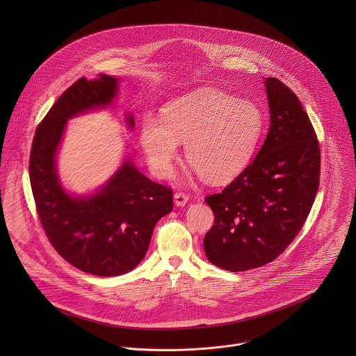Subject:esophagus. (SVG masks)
<instances>
[{"mask_svg": "<svg viewBox=\"0 0 356 356\" xmlns=\"http://www.w3.org/2000/svg\"><path fill=\"white\" fill-rule=\"evenodd\" d=\"M188 200H189V196H188L186 193L177 192V193L174 195V202H175L177 205H179V207H184L185 204L188 203Z\"/></svg>", "mask_w": 356, "mask_h": 356, "instance_id": "esophagus-1", "label": "esophagus"}]
</instances>
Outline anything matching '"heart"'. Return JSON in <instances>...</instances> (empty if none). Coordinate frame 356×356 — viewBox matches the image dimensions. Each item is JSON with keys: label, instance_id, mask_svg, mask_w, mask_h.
Instances as JSON below:
<instances>
[{"label": "heart", "instance_id": "b5f03b06", "mask_svg": "<svg viewBox=\"0 0 356 356\" xmlns=\"http://www.w3.org/2000/svg\"><path fill=\"white\" fill-rule=\"evenodd\" d=\"M263 126V112L254 102L203 90L167 104L161 120L147 116L140 137L159 177L172 174L179 144H186L188 163L204 181L220 184L250 164Z\"/></svg>", "mask_w": 356, "mask_h": 356}]
</instances>
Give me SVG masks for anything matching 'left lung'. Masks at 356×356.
Returning a JSON list of instances; mask_svg holds the SVG:
<instances>
[{
	"mask_svg": "<svg viewBox=\"0 0 356 356\" xmlns=\"http://www.w3.org/2000/svg\"><path fill=\"white\" fill-rule=\"evenodd\" d=\"M268 134L251 164L220 193L205 197L215 215L204 237L208 260L233 273L264 266L302 230L319 188L321 152L298 96L267 78Z\"/></svg>",
	"mask_w": 356,
	"mask_h": 356,
	"instance_id": "left-lung-1",
	"label": "left lung"
}]
</instances>
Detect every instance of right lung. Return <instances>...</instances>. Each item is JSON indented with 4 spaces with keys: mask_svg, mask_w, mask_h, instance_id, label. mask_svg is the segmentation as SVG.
Wrapping results in <instances>:
<instances>
[{
    "mask_svg": "<svg viewBox=\"0 0 356 356\" xmlns=\"http://www.w3.org/2000/svg\"><path fill=\"white\" fill-rule=\"evenodd\" d=\"M118 81L102 74L74 82L37 127L30 182L42 229L64 260L100 277L133 270L147 254L153 227L172 209V189L141 174L130 160L92 197H72L60 186L54 154L67 119L116 96ZM130 127L134 119L129 116Z\"/></svg>",
    "mask_w": 356,
    "mask_h": 356,
    "instance_id": "right-lung-1",
    "label": "right lung"
}]
</instances>
